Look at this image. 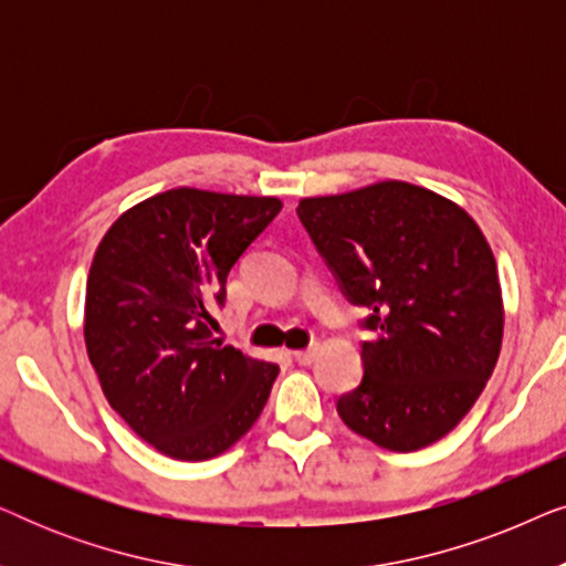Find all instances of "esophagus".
Wrapping results in <instances>:
<instances>
[{
  "label": "esophagus",
  "mask_w": 566,
  "mask_h": 566,
  "mask_svg": "<svg viewBox=\"0 0 566 566\" xmlns=\"http://www.w3.org/2000/svg\"><path fill=\"white\" fill-rule=\"evenodd\" d=\"M316 353H319V347L314 345V347H306V350H296L293 353V358H296V363H301V366H312Z\"/></svg>",
  "instance_id": "34e87169"
}]
</instances>
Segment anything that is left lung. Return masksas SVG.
Listing matches in <instances>:
<instances>
[{
  "mask_svg": "<svg viewBox=\"0 0 566 566\" xmlns=\"http://www.w3.org/2000/svg\"><path fill=\"white\" fill-rule=\"evenodd\" d=\"M296 213L345 296L370 312L363 381L337 399L343 422L397 453L448 436L490 381L505 327L482 229L401 180L301 198Z\"/></svg>",
  "mask_w": 566,
  "mask_h": 566,
  "instance_id": "1",
  "label": "left lung"
}]
</instances>
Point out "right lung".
<instances>
[{"label": "right lung", "instance_id": "1", "mask_svg": "<svg viewBox=\"0 0 566 566\" xmlns=\"http://www.w3.org/2000/svg\"><path fill=\"white\" fill-rule=\"evenodd\" d=\"M283 203L175 188L120 213L97 244L84 345L130 430L177 461L229 451L258 420L275 363L213 339L227 275Z\"/></svg>", "mask_w": 566, "mask_h": 566}]
</instances>
